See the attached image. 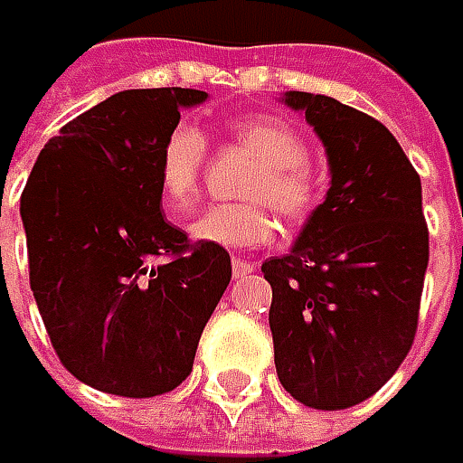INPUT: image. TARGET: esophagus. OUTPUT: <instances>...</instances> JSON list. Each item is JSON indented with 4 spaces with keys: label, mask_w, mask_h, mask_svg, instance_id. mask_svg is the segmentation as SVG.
I'll return each mask as SVG.
<instances>
[{
    "label": "esophagus",
    "mask_w": 463,
    "mask_h": 463,
    "mask_svg": "<svg viewBox=\"0 0 463 463\" xmlns=\"http://www.w3.org/2000/svg\"><path fill=\"white\" fill-rule=\"evenodd\" d=\"M255 268H258V265H255L252 260H240V258L232 260V273H234V278L250 276V273H252Z\"/></svg>",
    "instance_id": "1"
}]
</instances>
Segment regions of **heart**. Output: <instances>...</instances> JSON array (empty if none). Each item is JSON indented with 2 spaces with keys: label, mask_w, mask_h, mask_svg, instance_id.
Masks as SVG:
<instances>
[{
  "label": "heart",
  "mask_w": 463,
  "mask_h": 463,
  "mask_svg": "<svg viewBox=\"0 0 463 463\" xmlns=\"http://www.w3.org/2000/svg\"><path fill=\"white\" fill-rule=\"evenodd\" d=\"M226 138L232 146L258 159V167L250 169L241 185V195L250 201L208 205L187 226L190 237L241 250L268 244L276 237L273 208L294 226L309 222L322 203V177L307 159V138L294 126L268 116L232 120ZM205 165V134L187 120H177L162 138L156 162V185L167 211L185 213L195 203Z\"/></svg>",
  "instance_id": "b5f03b06"
}]
</instances>
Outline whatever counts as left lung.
Returning a JSON list of instances; mask_svg holds the SVG:
<instances>
[{"label": "left lung", "instance_id": "8db88e82", "mask_svg": "<svg viewBox=\"0 0 463 463\" xmlns=\"http://www.w3.org/2000/svg\"><path fill=\"white\" fill-rule=\"evenodd\" d=\"M327 149L332 185L294 250L262 262L283 389L311 410L373 397L407 358L428 268L420 175L376 118L288 92Z\"/></svg>", "mask_w": 463, "mask_h": 463}]
</instances>
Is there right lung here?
Masks as SVG:
<instances>
[{
	"mask_svg": "<svg viewBox=\"0 0 463 463\" xmlns=\"http://www.w3.org/2000/svg\"><path fill=\"white\" fill-rule=\"evenodd\" d=\"M185 87L126 90L48 138L20 198L30 288L63 368L118 397L185 382L205 322L232 280L219 244L165 219L159 146Z\"/></svg>",
	"mask_w": 463,
	"mask_h": 463,
	"instance_id": "add662e5",
	"label": "right lung"
}]
</instances>
